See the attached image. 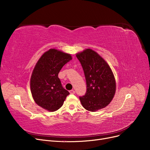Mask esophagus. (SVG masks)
Returning a JSON list of instances; mask_svg holds the SVG:
<instances>
[{
	"label": "esophagus",
	"mask_w": 150,
	"mask_h": 150,
	"mask_svg": "<svg viewBox=\"0 0 150 150\" xmlns=\"http://www.w3.org/2000/svg\"><path fill=\"white\" fill-rule=\"evenodd\" d=\"M69 93H71V94H75V91L74 90H71V91H69Z\"/></svg>",
	"instance_id": "obj_1"
}]
</instances>
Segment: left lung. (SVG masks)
I'll list each match as a JSON object with an SVG mask.
<instances>
[{"label":"left lung","instance_id":"obj_1","mask_svg":"<svg viewBox=\"0 0 150 150\" xmlns=\"http://www.w3.org/2000/svg\"><path fill=\"white\" fill-rule=\"evenodd\" d=\"M86 82V92L79 99L89 111H96L108 105L116 91L114 75L107 62L92 49L77 54Z\"/></svg>","mask_w":150,"mask_h":150}]
</instances>
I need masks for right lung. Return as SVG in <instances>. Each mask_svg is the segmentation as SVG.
Wrapping results in <instances>:
<instances>
[{"instance_id":"obj_1","label":"right lung","mask_w":150,"mask_h":150,"mask_svg":"<svg viewBox=\"0 0 150 150\" xmlns=\"http://www.w3.org/2000/svg\"><path fill=\"white\" fill-rule=\"evenodd\" d=\"M71 59L70 54L51 49L36 64L30 78V91L35 102L45 110L57 111L69 94L62 87L58 74Z\"/></svg>"}]
</instances>
